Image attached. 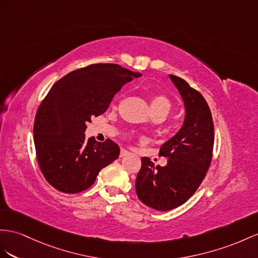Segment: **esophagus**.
<instances>
[{"mask_svg":"<svg viewBox=\"0 0 258 258\" xmlns=\"http://www.w3.org/2000/svg\"><path fill=\"white\" fill-rule=\"evenodd\" d=\"M130 153H128V151L127 150H125V149H121V151H120V157L122 158V157H124V156H126V155H128Z\"/></svg>","mask_w":258,"mask_h":258,"instance_id":"esophagus-1","label":"esophagus"}]
</instances>
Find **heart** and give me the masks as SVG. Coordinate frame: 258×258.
Instances as JSON below:
<instances>
[{
	"mask_svg": "<svg viewBox=\"0 0 258 258\" xmlns=\"http://www.w3.org/2000/svg\"><path fill=\"white\" fill-rule=\"evenodd\" d=\"M150 107L151 111H153L154 114L157 113H162V114H168L171 108H172V103H171L170 99L164 96V95H155L150 100Z\"/></svg>",
	"mask_w": 258,
	"mask_h": 258,
	"instance_id": "heart-1",
	"label": "heart"
}]
</instances>
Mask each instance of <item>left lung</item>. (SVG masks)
Segmentation results:
<instances>
[{
	"label": "left lung",
	"mask_w": 258,
	"mask_h": 258,
	"mask_svg": "<svg viewBox=\"0 0 258 258\" xmlns=\"http://www.w3.org/2000/svg\"><path fill=\"white\" fill-rule=\"evenodd\" d=\"M170 78L185 104V120L159 150L160 157L168 158L167 166L156 167L143 157L135 186L142 203L160 211L181 206L196 192L209 169L215 142L213 116L205 98L183 78Z\"/></svg>",
	"instance_id": "left-lung-1"
}]
</instances>
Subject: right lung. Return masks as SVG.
Masks as SVG:
<instances>
[{
    "mask_svg": "<svg viewBox=\"0 0 258 258\" xmlns=\"http://www.w3.org/2000/svg\"><path fill=\"white\" fill-rule=\"evenodd\" d=\"M140 76L117 64L98 63L73 71L52 86L34 123L38 164L50 185L62 193H79L116 159L120 148L114 142L86 140L84 133L122 86Z\"/></svg>",
    "mask_w": 258,
    "mask_h": 258,
    "instance_id": "obj_1",
    "label": "right lung"
}]
</instances>
